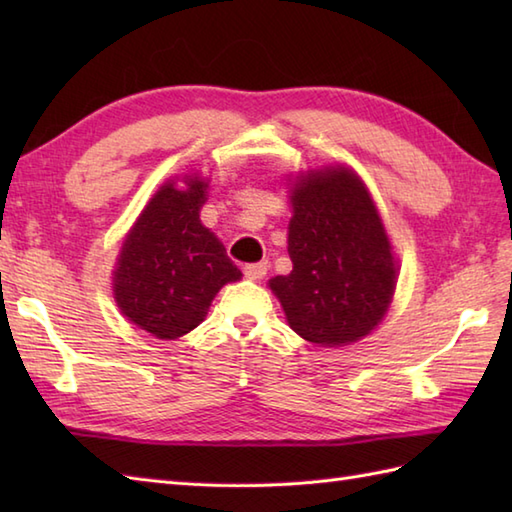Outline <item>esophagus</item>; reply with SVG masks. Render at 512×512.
I'll list each match as a JSON object with an SVG mask.
<instances>
[{
  "mask_svg": "<svg viewBox=\"0 0 512 512\" xmlns=\"http://www.w3.org/2000/svg\"><path fill=\"white\" fill-rule=\"evenodd\" d=\"M266 273H268V262H255V264H246L244 266V275L248 279H253V281L262 279Z\"/></svg>",
  "mask_w": 512,
  "mask_h": 512,
  "instance_id": "esophagus-1",
  "label": "esophagus"
}]
</instances>
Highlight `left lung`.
I'll list each match as a JSON object with an SVG mask.
<instances>
[{
	"label": "left lung",
	"instance_id": "8db88e82",
	"mask_svg": "<svg viewBox=\"0 0 512 512\" xmlns=\"http://www.w3.org/2000/svg\"><path fill=\"white\" fill-rule=\"evenodd\" d=\"M290 275L270 279L290 328L317 345L372 332L394 297L396 264L376 206L350 169L312 171L292 189Z\"/></svg>",
	"mask_w": 512,
	"mask_h": 512
}]
</instances>
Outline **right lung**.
Here are the masks:
<instances>
[{"instance_id":"right-lung-1","label":"right lung","mask_w":512,"mask_h":512,"mask_svg":"<svg viewBox=\"0 0 512 512\" xmlns=\"http://www.w3.org/2000/svg\"><path fill=\"white\" fill-rule=\"evenodd\" d=\"M206 184L162 187L129 231L114 270V297L125 317L156 339H178L204 321L213 297L242 277L200 222Z\"/></svg>"}]
</instances>
